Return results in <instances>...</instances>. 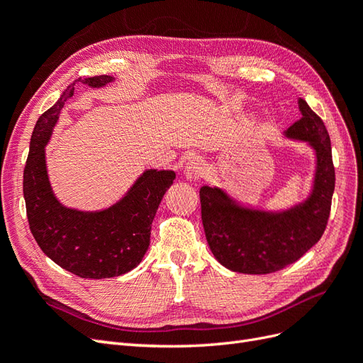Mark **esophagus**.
Instances as JSON below:
<instances>
[{"mask_svg":"<svg viewBox=\"0 0 363 363\" xmlns=\"http://www.w3.org/2000/svg\"><path fill=\"white\" fill-rule=\"evenodd\" d=\"M204 171H206L204 160L199 156H194L188 160V163H186L184 177L188 180H199L200 177H203Z\"/></svg>","mask_w":363,"mask_h":363,"instance_id":"34e87169","label":"esophagus"}]
</instances>
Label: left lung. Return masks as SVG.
Listing matches in <instances>:
<instances>
[{"label":"left lung","mask_w":363,"mask_h":363,"mask_svg":"<svg viewBox=\"0 0 363 363\" xmlns=\"http://www.w3.org/2000/svg\"><path fill=\"white\" fill-rule=\"evenodd\" d=\"M303 118L284 130V138L312 148L315 171L303 201L280 211L239 201L228 191L204 184L200 189L201 218L215 259L230 271L269 274L298 260L323 236L335 191L330 136L323 119L304 100Z\"/></svg>","instance_id":"obj_1"}]
</instances>
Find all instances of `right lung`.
Here are the masks:
<instances>
[{
    "label": "right lung",
    "mask_w": 363,
    "mask_h": 363,
    "mask_svg": "<svg viewBox=\"0 0 363 363\" xmlns=\"http://www.w3.org/2000/svg\"><path fill=\"white\" fill-rule=\"evenodd\" d=\"M115 82L112 75L79 79L42 113L33 130L24 169V200L33 236L59 267L83 279H111L136 268L150 247L157 207L175 179L171 169H145L115 204L101 211L67 207L54 194L45 147L75 83L94 89Z\"/></svg>",
    "instance_id": "add662e5"
}]
</instances>
